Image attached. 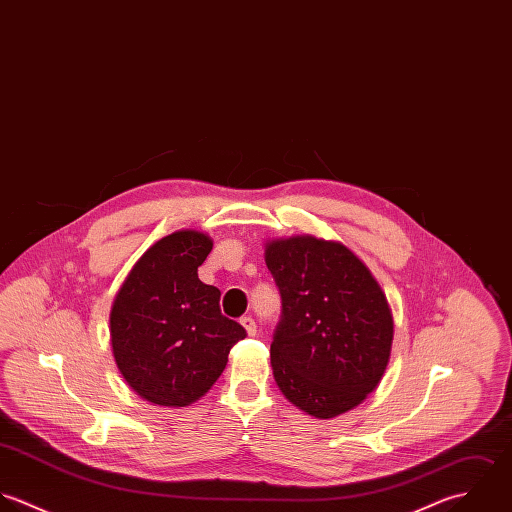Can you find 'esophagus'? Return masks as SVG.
<instances>
[{
	"label": "esophagus",
	"instance_id": "1",
	"mask_svg": "<svg viewBox=\"0 0 512 512\" xmlns=\"http://www.w3.org/2000/svg\"><path fill=\"white\" fill-rule=\"evenodd\" d=\"M240 324H242V328L246 330V334H248V336H256V322H254L250 316L242 318V320H240Z\"/></svg>",
	"mask_w": 512,
	"mask_h": 512
}]
</instances>
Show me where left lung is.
Here are the masks:
<instances>
[{
    "label": "left lung",
    "instance_id": "1",
    "mask_svg": "<svg viewBox=\"0 0 512 512\" xmlns=\"http://www.w3.org/2000/svg\"><path fill=\"white\" fill-rule=\"evenodd\" d=\"M264 260L282 296L270 345L276 385L314 419L357 407L391 355L393 316L369 268L341 242L298 234L266 240Z\"/></svg>",
    "mask_w": 512,
    "mask_h": 512
}]
</instances>
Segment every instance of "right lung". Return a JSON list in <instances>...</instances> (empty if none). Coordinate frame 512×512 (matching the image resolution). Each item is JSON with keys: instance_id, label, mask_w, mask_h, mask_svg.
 <instances>
[{"instance_id": "obj_1", "label": "right lung", "mask_w": 512, "mask_h": 512, "mask_svg": "<svg viewBox=\"0 0 512 512\" xmlns=\"http://www.w3.org/2000/svg\"><path fill=\"white\" fill-rule=\"evenodd\" d=\"M212 250L200 230H176L131 268L111 306L115 363L151 405L186 407L222 375L246 332L220 314V290L198 280Z\"/></svg>"}]
</instances>
